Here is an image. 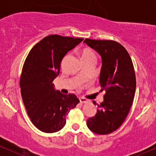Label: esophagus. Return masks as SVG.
<instances>
[{
  "mask_svg": "<svg viewBox=\"0 0 156 156\" xmlns=\"http://www.w3.org/2000/svg\"><path fill=\"white\" fill-rule=\"evenodd\" d=\"M79 100H80V103H88V100H87V99H84V98H82V97H81Z\"/></svg>",
  "mask_w": 156,
  "mask_h": 156,
  "instance_id": "obj_1",
  "label": "esophagus"
}]
</instances>
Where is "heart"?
I'll return each instance as SVG.
<instances>
[{
    "mask_svg": "<svg viewBox=\"0 0 156 156\" xmlns=\"http://www.w3.org/2000/svg\"><path fill=\"white\" fill-rule=\"evenodd\" d=\"M81 58H82L84 62L90 60L96 61L95 53L90 49H84V50H82V52H81Z\"/></svg>",
    "mask_w": 156,
    "mask_h": 156,
    "instance_id": "heart-1",
    "label": "heart"
}]
</instances>
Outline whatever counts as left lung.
Wrapping results in <instances>:
<instances>
[{"instance_id": "obj_1", "label": "left lung", "mask_w": 156, "mask_h": 156, "mask_svg": "<svg viewBox=\"0 0 156 156\" xmlns=\"http://www.w3.org/2000/svg\"><path fill=\"white\" fill-rule=\"evenodd\" d=\"M90 48L102 58L99 82L106 91L97 113L87 121L88 128L97 134H108L117 130L126 119L136 90V77L130 55L114 41L85 39ZM96 104L95 101L93 102Z\"/></svg>"}]
</instances>
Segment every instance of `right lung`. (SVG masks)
<instances>
[{"mask_svg": "<svg viewBox=\"0 0 156 156\" xmlns=\"http://www.w3.org/2000/svg\"><path fill=\"white\" fill-rule=\"evenodd\" d=\"M82 41L51 34L36 44L26 57L20 82L22 98L31 122L41 131L60 130L69 111L79 103L74 94L56 90L53 81L66 54Z\"/></svg>", "mask_w": 156, "mask_h": 156, "instance_id": "right-lung-1", "label": "right lung"}]
</instances>
